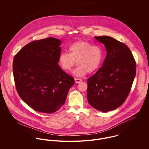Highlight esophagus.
Wrapping results in <instances>:
<instances>
[{"mask_svg": "<svg viewBox=\"0 0 149 149\" xmlns=\"http://www.w3.org/2000/svg\"><path fill=\"white\" fill-rule=\"evenodd\" d=\"M74 80H75V82L76 83H79L80 82L82 81V80L80 79H78V78H74Z\"/></svg>", "mask_w": 149, "mask_h": 149, "instance_id": "1", "label": "esophagus"}]
</instances>
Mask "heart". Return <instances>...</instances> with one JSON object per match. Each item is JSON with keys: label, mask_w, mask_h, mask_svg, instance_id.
Wrapping results in <instances>:
<instances>
[{"label": "heart", "mask_w": 149, "mask_h": 149, "mask_svg": "<svg viewBox=\"0 0 149 149\" xmlns=\"http://www.w3.org/2000/svg\"><path fill=\"white\" fill-rule=\"evenodd\" d=\"M69 53L61 52L58 62L65 71H70L75 65H79L73 73L77 76H82L96 72L100 66L103 60L102 49L96 45L84 41L73 43L69 47Z\"/></svg>", "instance_id": "obj_1"}]
</instances>
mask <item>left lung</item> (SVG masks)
<instances>
[{"mask_svg":"<svg viewBox=\"0 0 149 149\" xmlns=\"http://www.w3.org/2000/svg\"><path fill=\"white\" fill-rule=\"evenodd\" d=\"M107 51L103 66L87 80V98L94 108L108 112L123 104L136 74V63L127 46L112 37H95Z\"/></svg>","mask_w":149,"mask_h":149,"instance_id":"obj_1","label":"left lung"}]
</instances>
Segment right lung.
Listing matches in <instances>:
<instances>
[{"label":"right lung","instance_id":"add662e5","mask_svg":"<svg viewBox=\"0 0 149 149\" xmlns=\"http://www.w3.org/2000/svg\"><path fill=\"white\" fill-rule=\"evenodd\" d=\"M61 41L52 37L33 41L14 56L15 85L22 100L35 111L52 113L65 102L73 77L58 65Z\"/></svg>","mask_w":149,"mask_h":149}]
</instances>
